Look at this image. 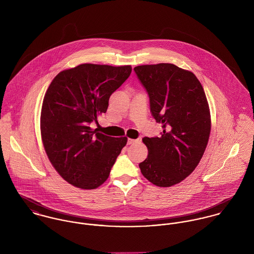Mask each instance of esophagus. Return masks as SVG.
<instances>
[{"label": "esophagus", "mask_w": 254, "mask_h": 254, "mask_svg": "<svg viewBox=\"0 0 254 254\" xmlns=\"http://www.w3.org/2000/svg\"><path fill=\"white\" fill-rule=\"evenodd\" d=\"M138 140H135V139H128V145H132L134 143H136Z\"/></svg>", "instance_id": "obj_1"}]
</instances>
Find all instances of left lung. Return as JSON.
Masks as SVG:
<instances>
[{
	"mask_svg": "<svg viewBox=\"0 0 254 254\" xmlns=\"http://www.w3.org/2000/svg\"><path fill=\"white\" fill-rule=\"evenodd\" d=\"M145 87L150 111L161 123V136L143 139L147 157L139 164L145 179L171 187L187 178L198 165L211 130L204 90L196 76L172 64L134 68Z\"/></svg>",
	"mask_w": 254,
	"mask_h": 254,
	"instance_id": "left-lung-1",
	"label": "left lung"
}]
</instances>
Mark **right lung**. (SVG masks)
Wrapping results in <instances>:
<instances>
[{
	"instance_id": "right-lung-1",
	"label": "right lung",
	"mask_w": 254,
	"mask_h": 254,
	"mask_svg": "<svg viewBox=\"0 0 254 254\" xmlns=\"http://www.w3.org/2000/svg\"><path fill=\"white\" fill-rule=\"evenodd\" d=\"M131 65L83 64L59 73L41 110V137L58 173L70 185L94 190L109 178L126 137L94 131L90 124L107 112L109 97L130 76Z\"/></svg>"
}]
</instances>
